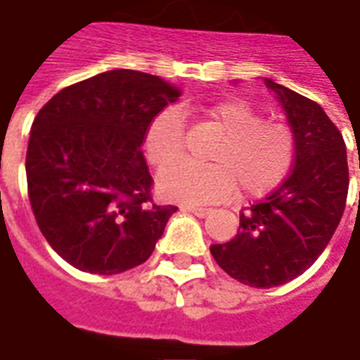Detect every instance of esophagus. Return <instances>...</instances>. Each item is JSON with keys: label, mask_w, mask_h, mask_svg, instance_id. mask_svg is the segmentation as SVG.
<instances>
[{"label": "esophagus", "mask_w": 360, "mask_h": 360, "mask_svg": "<svg viewBox=\"0 0 360 360\" xmlns=\"http://www.w3.org/2000/svg\"><path fill=\"white\" fill-rule=\"evenodd\" d=\"M182 211H188V212H191V214H195V217H199V219H203V217H207V214L211 212V209H207V207L186 205V207H182Z\"/></svg>", "instance_id": "1"}]
</instances>
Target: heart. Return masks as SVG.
<instances>
[{
    "label": "heart",
    "mask_w": 360,
    "mask_h": 360,
    "mask_svg": "<svg viewBox=\"0 0 360 360\" xmlns=\"http://www.w3.org/2000/svg\"><path fill=\"white\" fill-rule=\"evenodd\" d=\"M220 134L209 151V165L178 162L162 170L157 190L169 201L211 203L226 199L238 186L241 198H259L282 184L297 157L291 126L263 120L243 99L230 97L203 109ZM143 151L151 165L165 169L184 153V117L176 107L157 112L146 128Z\"/></svg>",
    "instance_id": "heart-1"
}]
</instances>
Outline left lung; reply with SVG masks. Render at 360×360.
Instances as JSON below:
<instances>
[{"instance_id":"left-lung-1","label":"left lung","mask_w":360,"mask_h":360,"mask_svg":"<svg viewBox=\"0 0 360 360\" xmlns=\"http://www.w3.org/2000/svg\"><path fill=\"white\" fill-rule=\"evenodd\" d=\"M297 138L290 176L240 214V230L211 255L251 288H274L303 274L326 249L342 220L349 190L347 149L319 103L264 78Z\"/></svg>"}]
</instances>
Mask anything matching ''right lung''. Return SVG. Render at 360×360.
<instances>
[{
  "instance_id": "right-lung-1",
  "label": "right lung",
  "mask_w": 360,
  "mask_h": 360,
  "mask_svg": "<svg viewBox=\"0 0 360 360\" xmlns=\"http://www.w3.org/2000/svg\"><path fill=\"white\" fill-rule=\"evenodd\" d=\"M180 88L115 69L55 94L32 122L26 182L47 243L82 272L119 274L146 263L174 205H155L146 128Z\"/></svg>"
}]
</instances>
